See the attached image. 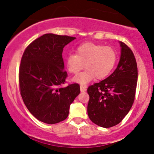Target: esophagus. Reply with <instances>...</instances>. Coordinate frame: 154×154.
I'll return each instance as SVG.
<instances>
[{
	"label": "esophagus",
	"instance_id": "obj_1",
	"mask_svg": "<svg viewBox=\"0 0 154 154\" xmlns=\"http://www.w3.org/2000/svg\"><path fill=\"white\" fill-rule=\"evenodd\" d=\"M87 89V87L86 86H84V85H80V91H81L82 92H84Z\"/></svg>",
	"mask_w": 154,
	"mask_h": 154
}]
</instances>
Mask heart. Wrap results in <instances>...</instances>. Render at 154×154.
I'll return each mask as SVG.
<instances>
[{
  "label": "heart",
  "mask_w": 154,
  "mask_h": 154,
  "mask_svg": "<svg viewBox=\"0 0 154 154\" xmlns=\"http://www.w3.org/2000/svg\"><path fill=\"white\" fill-rule=\"evenodd\" d=\"M117 52L114 48L94 43H85L77 48V54H71L66 59L69 73L77 74L84 69L86 70L74 77L79 83L86 84L94 78L103 80L111 74L117 61Z\"/></svg>",
  "instance_id": "obj_1"
}]
</instances>
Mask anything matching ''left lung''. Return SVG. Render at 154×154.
Returning a JSON list of instances; mask_svg holds the SVG:
<instances>
[{
  "instance_id": "obj_1",
  "label": "left lung",
  "mask_w": 154,
  "mask_h": 154,
  "mask_svg": "<svg viewBox=\"0 0 154 154\" xmlns=\"http://www.w3.org/2000/svg\"><path fill=\"white\" fill-rule=\"evenodd\" d=\"M119 43L121 56L115 71L87 89L88 117L103 128L119 124L129 112L135 99L138 78L137 61L131 49L123 42Z\"/></svg>"
}]
</instances>
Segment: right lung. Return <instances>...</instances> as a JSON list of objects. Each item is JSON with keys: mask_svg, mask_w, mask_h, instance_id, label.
Segmentation results:
<instances>
[{"mask_svg": "<svg viewBox=\"0 0 154 154\" xmlns=\"http://www.w3.org/2000/svg\"><path fill=\"white\" fill-rule=\"evenodd\" d=\"M75 38L45 34L32 41L23 54L19 68L20 94L31 114L45 123L65 120L80 92L77 83L63 87L68 77L63 50Z\"/></svg>", "mask_w": 154, "mask_h": 154, "instance_id": "1", "label": "right lung"}]
</instances>
